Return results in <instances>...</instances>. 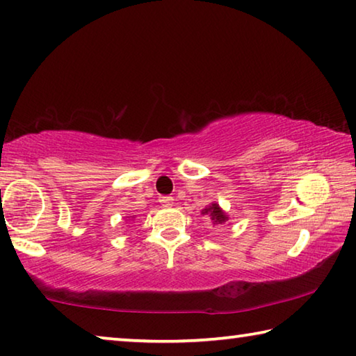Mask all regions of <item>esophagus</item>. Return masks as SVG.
Wrapping results in <instances>:
<instances>
[{
    "mask_svg": "<svg viewBox=\"0 0 356 356\" xmlns=\"http://www.w3.org/2000/svg\"><path fill=\"white\" fill-rule=\"evenodd\" d=\"M160 202L163 204L165 207H171L172 204H174V200H172L171 196H161V197H160Z\"/></svg>",
    "mask_w": 356,
    "mask_h": 356,
    "instance_id": "esophagus-1",
    "label": "esophagus"
}]
</instances>
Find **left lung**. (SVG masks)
Returning a JSON list of instances; mask_svg holds the SVG:
<instances>
[{
	"label": "left lung",
	"instance_id": "1",
	"mask_svg": "<svg viewBox=\"0 0 356 356\" xmlns=\"http://www.w3.org/2000/svg\"><path fill=\"white\" fill-rule=\"evenodd\" d=\"M210 218L213 220V225H221V222H225L227 220V216L225 215V212L218 207V204H212L209 209H206V212Z\"/></svg>",
	"mask_w": 356,
	"mask_h": 356
}]
</instances>
